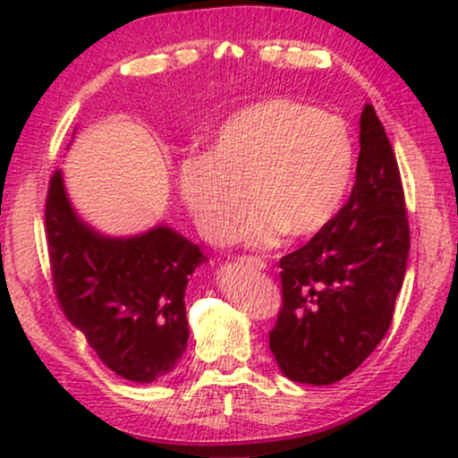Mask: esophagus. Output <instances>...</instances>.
Masks as SVG:
<instances>
[{
	"label": "esophagus",
	"instance_id": "obj_1",
	"mask_svg": "<svg viewBox=\"0 0 458 458\" xmlns=\"http://www.w3.org/2000/svg\"><path fill=\"white\" fill-rule=\"evenodd\" d=\"M245 262V265H250V267H256V269H267V260H262L260 256H243V259H241Z\"/></svg>",
	"mask_w": 458,
	"mask_h": 458
}]
</instances>
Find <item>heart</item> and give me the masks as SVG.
Returning a JSON list of instances; mask_svg holds the SVG:
<instances>
[{"label":"heart","mask_w":458,"mask_h":458,"mask_svg":"<svg viewBox=\"0 0 458 458\" xmlns=\"http://www.w3.org/2000/svg\"><path fill=\"white\" fill-rule=\"evenodd\" d=\"M353 140L343 118L308 103L271 98L224 123L208 157L178 165L176 185L207 239L225 241L245 211L250 243L269 245L317 234L340 208L351 172Z\"/></svg>","instance_id":"b5f03b06"}]
</instances>
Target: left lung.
<instances>
[{"mask_svg":"<svg viewBox=\"0 0 458 458\" xmlns=\"http://www.w3.org/2000/svg\"><path fill=\"white\" fill-rule=\"evenodd\" d=\"M409 241L396 155L366 103L349 199L306 245L280 260L282 308L269 346L288 379L329 386L377 349L403 288Z\"/></svg>","mask_w":458,"mask_h":458,"instance_id":"obj_1","label":"left lung"}]
</instances>
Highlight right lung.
Listing matches in <instances>:
<instances>
[{"mask_svg": "<svg viewBox=\"0 0 458 458\" xmlns=\"http://www.w3.org/2000/svg\"><path fill=\"white\" fill-rule=\"evenodd\" d=\"M51 280L64 317L109 370L150 383L174 370L187 349V277L207 259L199 247L159 225L107 239L77 217L62 172L45 202Z\"/></svg>", "mask_w": 458, "mask_h": 458, "instance_id": "right-lung-1", "label": "right lung"}]
</instances>
